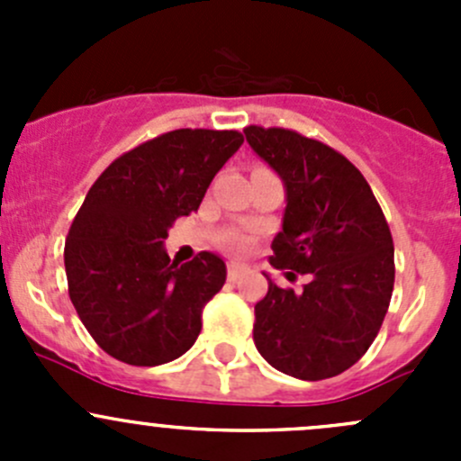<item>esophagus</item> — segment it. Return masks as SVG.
I'll return each mask as SVG.
<instances>
[{
  "label": "esophagus",
  "instance_id": "34e87169",
  "mask_svg": "<svg viewBox=\"0 0 461 461\" xmlns=\"http://www.w3.org/2000/svg\"><path fill=\"white\" fill-rule=\"evenodd\" d=\"M243 272H245L243 265H239V263L227 265V278H230V281H239V278L243 276Z\"/></svg>",
  "mask_w": 461,
  "mask_h": 461
}]
</instances>
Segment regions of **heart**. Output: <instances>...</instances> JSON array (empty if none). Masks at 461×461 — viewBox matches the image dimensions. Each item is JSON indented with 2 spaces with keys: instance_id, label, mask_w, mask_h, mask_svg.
<instances>
[{
  "instance_id": "b5f03b06",
  "label": "heart",
  "mask_w": 461,
  "mask_h": 461,
  "mask_svg": "<svg viewBox=\"0 0 461 461\" xmlns=\"http://www.w3.org/2000/svg\"><path fill=\"white\" fill-rule=\"evenodd\" d=\"M234 243H240V240H239V239H234Z\"/></svg>"
}]
</instances>
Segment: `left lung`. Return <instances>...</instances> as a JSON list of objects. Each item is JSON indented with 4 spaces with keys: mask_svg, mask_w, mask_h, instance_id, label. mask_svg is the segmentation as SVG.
<instances>
[{
    "mask_svg": "<svg viewBox=\"0 0 461 461\" xmlns=\"http://www.w3.org/2000/svg\"><path fill=\"white\" fill-rule=\"evenodd\" d=\"M285 185L269 263L303 292L278 287L254 305V343L272 368L303 381L341 375L373 346L394 285V245L361 171L328 144L281 127H245Z\"/></svg>",
    "mask_w": 461,
    "mask_h": 461,
    "instance_id": "1",
    "label": "left lung"
}]
</instances>
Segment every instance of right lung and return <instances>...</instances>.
<instances>
[{"mask_svg": "<svg viewBox=\"0 0 461 461\" xmlns=\"http://www.w3.org/2000/svg\"><path fill=\"white\" fill-rule=\"evenodd\" d=\"M239 131L176 129L115 158L88 189L64 245L68 296L97 346L129 366H160L196 343L225 263L201 252L171 263L176 218L201 207L239 151Z\"/></svg>", "mask_w": 461, "mask_h": 461, "instance_id": "1", "label": "right lung"}]
</instances>
